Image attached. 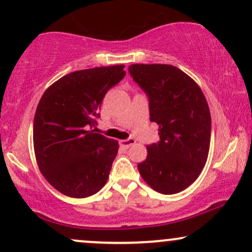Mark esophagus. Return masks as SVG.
Listing matches in <instances>:
<instances>
[{"label": "esophagus", "instance_id": "1", "mask_svg": "<svg viewBox=\"0 0 252 252\" xmlns=\"http://www.w3.org/2000/svg\"><path fill=\"white\" fill-rule=\"evenodd\" d=\"M121 145H122L123 148H126V149H128V148L131 147V145H134L136 143V141L134 138H126V139H122V141L120 142Z\"/></svg>", "mask_w": 252, "mask_h": 252}]
</instances>
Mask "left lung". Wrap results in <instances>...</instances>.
<instances>
[{
    "label": "left lung",
    "instance_id": "obj_1",
    "mask_svg": "<svg viewBox=\"0 0 252 252\" xmlns=\"http://www.w3.org/2000/svg\"><path fill=\"white\" fill-rule=\"evenodd\" d=\"M129 72L147 94L150 121L158 124L159 141L147 147L139 174L156 191L180 192L207 163L211 136L207 99L198 84L174 65L131 64Z\"/></svg>",
    "mask_w": 252,
    "mask_h": 252
}]
</instances>
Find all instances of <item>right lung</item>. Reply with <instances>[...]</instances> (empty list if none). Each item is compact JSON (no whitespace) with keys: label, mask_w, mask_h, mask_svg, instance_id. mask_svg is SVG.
I'll return each instance as SVG.
<instances>
[{"label":"right lung","mask_w":252,"mask_h":252,"mask_svg":"<svg viewBox=\"0 0 252 252\" xmlns=\"http://www.w3.org/2000/svg\"><path fill=\"white\" fill-rule=\"evenodd\" d=\"M124 76L123 64L74 71L51 84L39 99L36 160L45 180L63 195L84 198L107 183L118 143L93 126L105 94Z\"/></svg>","instance_id":"1"}]
</instances>
